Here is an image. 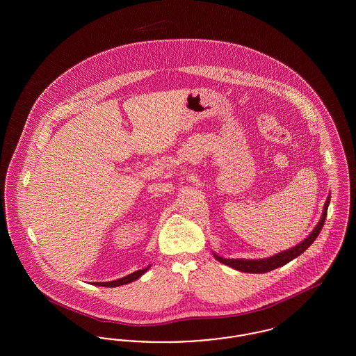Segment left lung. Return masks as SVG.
<instances>
[{
    "label": "left lung",
    "mask_w": 356,
    "mask_h": 356,
    "mask_svg": "<svg viewBox=\"0 0 356 356\" xmlns=\"http://www.w3.org/2000/svg\"><path fill=\"white\" fill-rule=\"evenodd\" d=\"M330 199H331V195H328V197L324 203L322 218H321V220L318 221L316 227L312 229V232L308 236L305 237V240H302L295 247L286 250V251H282L279 254H273V256H270V257H266V259H225V257H221L219 254L213 252L215 259L222 264H225V266H229V267L235 268L237 271L248 272V273H266V272L276 270V268L287 264L291 260L298 257L299 254H303L305 250L315 241L318 235L321 234L323 224H324L325 216H327Z\"/></svg>",
    "instance_id": "left-lung-1"
}]
</instances>
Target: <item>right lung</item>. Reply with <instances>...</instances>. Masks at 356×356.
Instances as JSON below:
<instances>
[{"instance_id":"right-lung-1","label":"right lung","mask_w":356,"mask_h":356,"mask_svg":"<svg viewBox=\"0 0 356 356\" xmlns=\"http://www.w3.org/2000/svg\"><path fill=\"white\" fill-rule=\"evenodd\" d=\"M151 264L143 270H138V271L134 272V273H129L121 279L118 280H112V282H102V283H93L95 286H102V287H119V286H124V284H128V283H132L137 280L140 276H143L145 272L149 270Z\"/></svg>"}]
</instances>
